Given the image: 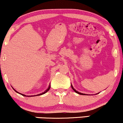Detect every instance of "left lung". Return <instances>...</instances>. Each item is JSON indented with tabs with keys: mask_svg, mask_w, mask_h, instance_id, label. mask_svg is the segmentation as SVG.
I'll use <instances>...</instances> for the list:
<instances>
[{
	"mask_svg": "<svg viewBox=\"0 0 123 123\" xmlns=\"http://www.w3.org/2000/svg\"><path fill=\"white\" fill-rule=\"evenodd\" d=\"M71 87H72V88L73 90H74V91H75V92H76V93H77V94H80V95H85V94H82V93H80V92H78V91H76V90H74V88H73V87H72V86H71Z\"/></svg>",
	"mask_w": 123,
	"mask_h": 123,
	"instance_id": "left-lung-1",
	"label": "left lung"
}]
</instances>
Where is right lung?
Instances as JSON below:
<instances>
[{
	"mask_svg": "<svg viewBox=\"0 0 123 123\" xmlns=\"http://www.w3.org/2000/svg\"><path fill=\"white\" fill-rule=\"evenodd\" d=\"M50 86H49V88H48L47 89V90H46V91H44V92H43V93H42V94H38V95H37V96H38V95H42V94H45V93H46V92H47V91H49V90H50ZM14 91H15V92H17V93H19V92H17V91H15V90H14ZM19 94H20V93H19ZM21 94V95H23V96H25H25H26V95H24V94ZM35 96H36V95H35ZM28 97H32V96H28Z\"/></svg>",
	"mask_w": 123,
	"mask_h": 123,
	"instance_id": "right-lung-1",
	"label": "right lung"
}]
</instances>
